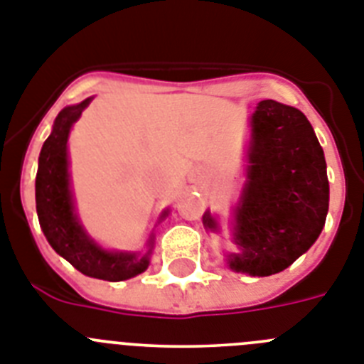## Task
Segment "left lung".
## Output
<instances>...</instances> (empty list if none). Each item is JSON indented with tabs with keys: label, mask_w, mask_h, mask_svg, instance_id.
<instances>
[{
	"label": "left lung",
	"mask_w": 364,
	"mask_h": 364,
	"mask_svg": "<svg viewBox=\"0 0 364 364\" xmlns=\"http://www.w3.org/2000/svg\"><path fill=\"white\" fill-rule=\"evenodd\" d=\"M248 161L235 210L239 252L230 256V267L271 276L296 262L321 235L330 206L324 151L302 112L267 99L252 116ZM203 220L206 228H217L210 212Z\"/></svg>",
	"instance_id": "obj_1"
}]
</instances>
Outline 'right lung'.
<instances>
[{"label":"right lung","mask_w":364,"mask_h":364,"mask_svg":"<svg viewBox=\"0 0 364 364\" xmlns=\"http://www.w3.org/2000/svg\"><path fill=\"white\" fill-rule=\"evenodd\" d=\"M92 99L66 107L55 119L53 132L40 151L36 173V212L43 235L55 252L92 278L121 282L141 274L149 267V256L129 252H108L93 243L73 213V200L68 176V136ZM152 243V237L149 245Z\"/></svg>","instance_id":"1"}]
</instances>
